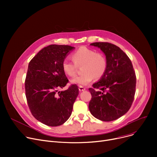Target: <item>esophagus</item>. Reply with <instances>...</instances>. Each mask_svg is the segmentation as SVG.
<instances>
[{"instance_id": "esophagus-1", "label": "esophagus", "mask_w": 157, "mask_h": 157, "mask_svg": "<svg viewBox=\"0 0 157 157\" xmlns=\"http://www.w3.org/2000/svg\"><path fill=\"white\" fill-rule=\"evenodd\" d=\"M85 90H86V88H85V87H83V86H79V90L80 92L85 91Z\"/></svg>"}]
</instances>
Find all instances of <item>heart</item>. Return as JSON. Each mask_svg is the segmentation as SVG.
Segmentation results:
<instances>
[{"instance_id": "heart-1", "label": "heart", "mask_w": 157, "mask_h": 157, "mask_svg": "<svg viewBox=\"0 0 157 157\" xmlns=\"http://www.w3.org/2000/svg\"><path fill=\"white\" fill-rule=\"evenodd\" d=\"M74 62L68 59L63 60L62 68L66 75L73 77L76 75L78 66L83 65V74L71 79V83L80 86H86L94 78H101L108 68V60L102 53H97L94 49L81 47L72 55Z\"/></svg>"}]
</instances>
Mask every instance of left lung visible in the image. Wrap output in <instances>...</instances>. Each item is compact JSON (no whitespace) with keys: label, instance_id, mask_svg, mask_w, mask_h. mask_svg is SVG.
Returning a JSON list of instances; mask_svg holds the SVG:
<instances>
[{"label":"left lung","instance_id":"left-lung-1","mask_svg":"<svg viewBox=\"0 0 157 157\" xmlns=\"http://www.w3.org/2000/svg\"><path fill=\"white\" fill-rule=\"evenodd\" d=\"M90 45L100 48L105 54L108 68L100 80L92 85L93 88H89L92 95L89 110L101 121H113L124 115L132 104L136 85L132 63L116 45L100 42Z\"/></svg>","mask_w":157,"mask_h":157}]
</instances>
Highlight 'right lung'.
I'll use <instances>...</instances> for the list:
<instances>
[{
  "label": "right lung",
  "mask_w": 157,
  "mask_h": 157,
  "mask_svg": "<svg viewBox=\"0 0 157 157\" xmlns=\"http://www.w3.org/2000/svg\"><path fill=\"white\" fill-rule=\"evenodd\" d=\"M74 49L68 45L44 48L30 60L25 79V95L32 114L48 126H59L71 117L79 94L76 85L59 91L68 83L62 63Z\"/></svg>",
  "instance_id": "right-lung-1"
}]
</instances>
